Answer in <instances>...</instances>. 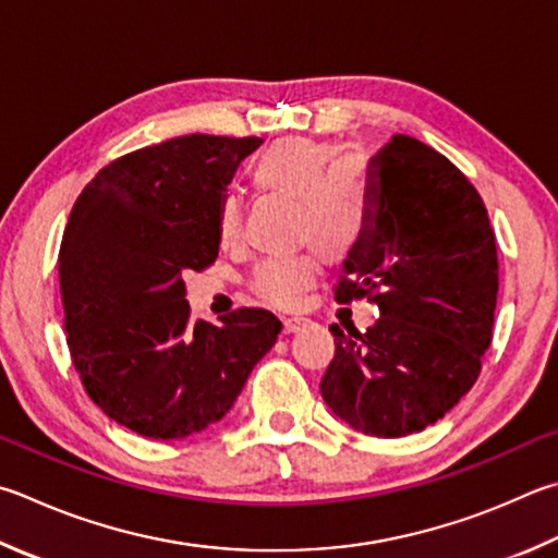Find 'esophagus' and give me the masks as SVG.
<instances>
[{"mask_svg": "<svg viewBox=\"0 0 558 558\" xmlns=\"http://www.w3.org/2000/svg\"><path fill=\"white\" fill-rule=\"evenodd\" d=\"M307 322H310V319H305V317H298V314H295V317H286V319H282V331H286V333L300 331L302 327H305Z\"/></svg>", "mask_w": 558, "mask_h": 558, "instance_id": "34e87169", "label": "esophagus"}]
</instances>
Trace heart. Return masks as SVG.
Wrapping results in <instances>:
<instances>
[{
	"label": "heart",
	"mask_w": 558,
	"mask_h": 558,
	"mask_svg": "<svg viewBox=\"0 0 558 558\" xmlns=\"http://www.w3.org/2000/svg\"><path fill=\"white\" fill-rule=\"evenodd\" d=\"M253 185L270 195L295 199L298 239L312 241L327 258H341L359 246L368 225L363 168L353 158H337V148L310 136H286L251 160ZM241 234V207L234 195L217 205V236L231 246ZM317 258L310 253L263 260L253 270V288L276 305H292L305 290Z\"/></svg>",
	"instance_id": "obj_1"
}]
</instances>
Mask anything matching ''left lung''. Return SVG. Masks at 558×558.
Here are the masks:
<instances>
[{"label": "left lung", "instance_id": "8db88e82", "mask_svg": "<svg viewBox=\"0 0 558 558\" xmlns=\"http://www.w3.org/2000/svg\"><path fill=\"white\" fill-rule=\"evenodd\" d=\"M368 225L337 300L371 295L366 333L331 324L322 398L353 429L395 439L441 420L481 373L498 302V248L478 192L449 158L395 134L368 160Z\"/></svg>", "mask_w": 558, "mask_h": 558}]
</instances>
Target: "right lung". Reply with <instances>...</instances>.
Listing matches in <instances>:
<instances>
[{
	"instance_id": "add662e5",
	"label": "right lung",
	"mask_w": 558,
	"mask_h": 558,
	"mask_svg": "<svg viewBox=\"0 0 558 558\" xmlns=\"http://www.w3.org/2000/svg\"><path fill=\"white\" fill-rule=\"evenodd\" d=\"M260 144L190 134L134 150L70 211L58 256L70 356L97 408L141 437L219 422L282 329L260 307L192 324L185 300V272L219 253V199Z\"/></svg>"
}]
</instances>
